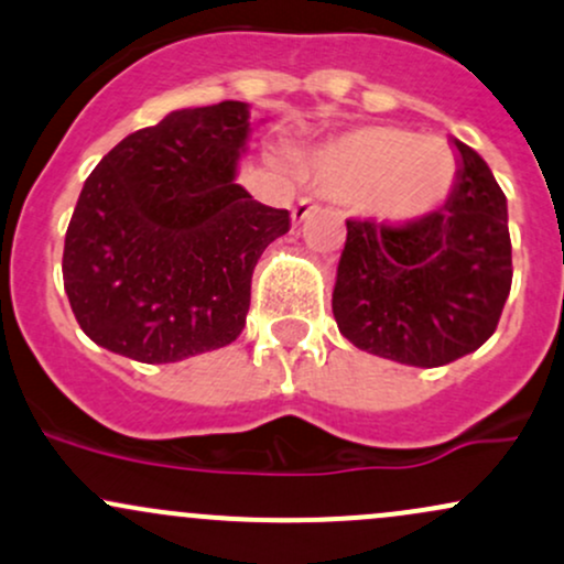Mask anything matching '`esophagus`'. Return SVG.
Segmentation results:
<instances>
[{
  "instance_id": "obj_1",
  "label": "esophagus",
  "mask_w": 564,
  "mask_h": 564,
  "mask_svg": "<svg viewBox=\"0 0 564 564\" xmlns=\"http://www.w3.org/2000/svg\"><path fill=\"white\" fill-rule=\"evenodd\" d=\"M315 212V203L311 200V197H302L300 203H296V206L292 208V219H294V225H300V221H305L307 216H311Z\"/></svg>"
}]
</instances>
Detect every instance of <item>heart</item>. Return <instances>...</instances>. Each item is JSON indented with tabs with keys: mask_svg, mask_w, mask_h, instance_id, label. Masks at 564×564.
Returning a JSON list of instances; mask_svg holds the SVG:
<instances>
[{
	"mask_svg": "<svg viewBox=\"0 0 564 564\" xmlns=\"http://www.w3.org/2000/svg\"><path fill=\"white\" fill-rule=\"evenodd\" d=\"M313 178L337 200H367L380 221L410 225L447 200L455 158L442 141L399 128H361L313 154Z\"/></svg>",
	"mask_w": 564,
	"mask_h": 564,
	"instance_id": "obj_1",
	"label": "heart"
}]
</instances>
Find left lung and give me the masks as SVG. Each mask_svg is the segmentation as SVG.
Listing matches in <instances>:
<instances>
[{"mask_svg":"<svg viewBox=\"0 0 564 564\" xmlns=\"http://www.w3.org/2000/svg\"><path fill=\"white\" fill-rule=\"evenodd\" d=\"M453 144L460 169L444 212L410 225L348 219L332 294L343 337L410 367L481 348L511 292L506 195L471 147Z\"/></svg>","mask_w":564,"mask_h":564,"instance_id":"1","label":"left lung"}]
</instances>
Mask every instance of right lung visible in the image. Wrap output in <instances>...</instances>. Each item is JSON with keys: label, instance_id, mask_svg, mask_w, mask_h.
Returning <instances> with one entry per match:
<instances>
[{"label": "right lung", "instance_id": "add662e5", "mask_svg": "<svg viewBox=\"0 0 564 564\" xmlns=\"http://www.w3.org/2000/svg\"><path fill=\"white\" fill-rule=\"evenodd\" d=\"M249 107L178 109L120 141L79 192L64 289L96 345L171 364L238 339L259 257L289 232L286 208L235 184Z\"/></svg>", "mask_w": 564, "mask_h": 564}]
</instances>
